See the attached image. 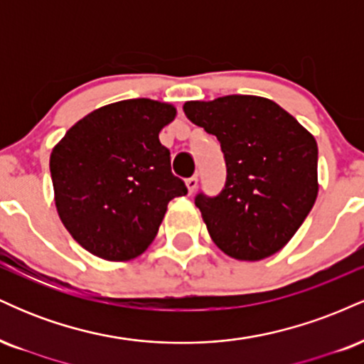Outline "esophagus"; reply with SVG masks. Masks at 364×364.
I'll return each instance as SVG.
<instances>
[{
    "instance_id": "esophagus-1",
    "label": "esophagus",
    "mask_w": 364,
    "mask_h": 364,
    "mask_svg": "<svg viewBox=\"0 0 364 364\" xmlns=\"http://www.w3.org/2000/svg\"><path fill=\"white\" fill-rule=\"evenodd\" d=\"M186 186H188V191H190V195L193 193V191L196 190V186H198V178L196 176H191L186 179Z\"/></svg>"
}]
</instances>
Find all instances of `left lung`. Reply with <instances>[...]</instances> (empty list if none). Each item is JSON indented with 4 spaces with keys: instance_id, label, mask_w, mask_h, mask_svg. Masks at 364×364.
Listing matches in <instances>:
<instances>
[{
    "instance_id": "left-lung-1",
    "label": "left lung",
    "mask_w": 364,
    "mask_h": 364,
    "mask_svg": "<svg viewBox=\"0 0 364 364\" xmlns=\"http://www.w3.org/2000/svg\"><path fill=\"white\" fill-rule=\"evenodd\" d=\"M183 109L191 123L217 136L224 154L223 190L195 196L208 235L236 260L277 253L318 195L313 135L279 104L257 95L191 101Z\"/></svg>"
}]
</instances>
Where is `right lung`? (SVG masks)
I'll return each mask as SVG.
<instances>
[{
  "label": "right lung",
  "instance_id": "right-lung-1",
  "mask_svg": "<svg viewBox=\"0 0 364 364\" xmlns=\"http://www.w3.org/2000/svg\"><path fill=\"white\" fill-rule=\"evenodd\" d=\"M176 109L128 99L95 109L53 149L49 169L58 214L87 252L129 260L147 250L174 196L188 193L171 171L159 132Z\"/></svg>",
  "mask_w": 364,
  "mask_h": 364
}]
</instances>
